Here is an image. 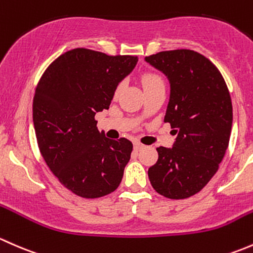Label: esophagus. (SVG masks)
Returning a JSON list of instances; mask_svg holds the SVG:
<instances>
[{
	"mask_svg": "<svg viewBox=\"0 0 253 253\" xmlns=\"http://www.w3.org/2000/svg\"><path fill=\"white\" fill-rule=\"evenodd\" d=\"M142 147H145L144 144H141V142H139V141H134V148H135V150H140V148H142Z\"/></svg>",
	"mask_w": 253,
	"mask_h": 253,
	"instance_id": "34e87169",
	"label": "esophagus"
}]
</instances>
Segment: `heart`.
<instances>
[{
  "instance_id": "heart-1",
  "label": "heart",
  "mask_w": 253,
  "mask_h": 253,
  "mask_svg": "<svg viewBox=\"0 0 253 253\" xmlns=\"http://www.w3.org/2000/svg\"><path fill=\"white\" fill-rule=\"evenodd\" d=\"M141 82H142V85H144V87H147V86H151V85H153V84H157V83H163V79L160 74H157V73L146 72L142 74ZM121 87H122L121 84L116 87V93L119 92Z\"/></svg>"
}]
</instances>
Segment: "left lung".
Returning a JSON list of instances; mask_svg holds the SVG:
<instances>
[{
  "label": "left lung",
  "instance_id": "left-lung-1",
  "mask_svg": "<svg viewBox=\"0 0 253 253\" xmlns=\"http://www.w3.org/2000/svg\"><path fill=\"white\" fill-rule=\"evenodd\" d=\"M145 59L168 77L165 122L178 134L171 148L157 147L148 178L167 199H187L208 184L225 155L233 124L230 93L217 67L196 51H162Z\"/></svg>",
  "mask_w": 253,
  "mask_h": 253
}]
</instances>
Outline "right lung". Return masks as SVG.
<instances>
[{
  "instance_id": "obj_1",
  "label": "right lung",
  "mask_w": 253,
  "mask_h": 253,
  "mask_svg": "<svg viewBox=\"0 0 253 253\" xmlns=\"http://www.w3.org/2000/svg\"><path fill=\"white\" fill-rule=\"evenodd\" d=\"M136 56H108L88 48L61 54L43 72L33 101L39 150L59 183L77 196L98 199L121 184L131 141L107 139L95 114L108 109Z\"/></svg>"
}]
</instances>
